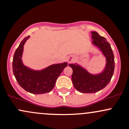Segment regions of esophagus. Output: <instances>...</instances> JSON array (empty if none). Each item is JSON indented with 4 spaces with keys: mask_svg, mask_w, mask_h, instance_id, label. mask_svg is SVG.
Returning a JSON list of instances; mask_svg holds the SVG:
<instances>
[{
    "mask_svg": "<svg viewBox=\"0 0 129 129\" xmlns=\"http://www.w3.org/2000/svg\"><path fill=\"white\" fill-rule=\"evenodd\" d=\"M73 60H74V57H73V56H71V55H70V56H69L68 57V61L69 63H71V62L73 61Z\"/></svg>",
    "mask_w": 129,
    "mask_h": 129,
    "instance_id": "esophagus-1",
    "label": "esophagus"
}]
</instances>
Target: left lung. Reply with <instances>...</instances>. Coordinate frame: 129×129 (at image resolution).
Wrapping results in <instances>:
<instances>
[{
	"instance_id": "8db88e82",
	"label": "left lung",
	"mask_w": 129,
	"mask_h": 129,
	"mask_svg": "<svg viewBox=\"0 0 129 129\" xmlns=\"http://www.w3.org/2000/svg\"><path fill=\"white\" fill-rule=\"evenodd\" d=\"M92 44L98 48L106 58L103 70L98 74H92L77 63L69 64L73 69L71 79L74 88L81 93H96L105 88L111 79L114 70V57L110 44L105 37L92 31Z\"/></svg>"
}]
</instances>
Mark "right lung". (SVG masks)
Returning a JSON list of instances; mask_svg holds the SVG:
<instances>
[{"label":"right lung","mask_w":129,"mask_h":129,"mask_svg":"<svg viewBox=\"0 0 129 129\" xmlns=\"http://www.w3.org/2000/svg\"><path fill=\"white\" fill-rule=\"evenodd\" d=\"M30 36L25 37L15 51L13 58V72L19 85L27 92L43 94L53 90L56 81L68 63L50 65L41 70H34L23 64L22 61L24 45Z\"/></svg>","instance_id":"add662e5"}]
</instances>
